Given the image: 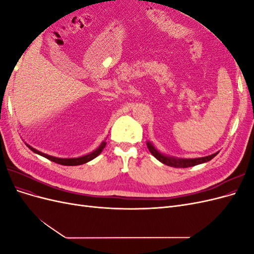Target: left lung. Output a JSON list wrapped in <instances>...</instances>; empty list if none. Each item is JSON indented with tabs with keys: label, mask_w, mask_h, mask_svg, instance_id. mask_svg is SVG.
Returning <instances> with one entry per match:
<instances>
[{
	"label": "left lung",
	"mask_w": 254,
	"mask_h": 254,
	"mask_svg": "<svg viewBox=\"0 0 254 254\" xmlns=\"http://www.w3.org/2000/svg\"><path fill=\"white\" fill-rule=\"evenodd\" d=\"M146 144H147V147H148L149 151L151 152V155L153 157H155L157 160H159L160 162H162L163 164L172 166V167L186 168V167L195 166V165H198V164L207 162V161L212 160L218 153V152H216V153H213V155H211V156H206V157H202V158H196V159H179V158H174V157H168V156L162 155V153L159 152L155 148V146H153L150 142H147Z\"/></svg>",
	"instance_id": "1"
}]
</instances>
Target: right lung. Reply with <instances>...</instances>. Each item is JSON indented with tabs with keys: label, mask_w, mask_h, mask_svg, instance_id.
<instances>
[{
	"label": "right lung",
	"mask_w": 254,
	"mask_h": 254,
	"mask_svg": "<svg viewBox=\"0 0 254 254\" xmlns=\"http://www.w3.org/2000/svg\"><path fill=\"white\" fill-rule=\"evenodd\" d=\"M105 146H106V142L104 141L101 145H99V147L97 149H95L94 151H92L91 153H88V155H86V156H82V157H79V158H56V157L49 156V155H47V153H43L39 150H37L29 145H27V147L30 150H33L35 153H38V155L47 158V159L53 161V162H55V163H58V164H61V165H66V166H75V165L84 164V163L89 162V161L93 160L94 158H96L99 155V153L103 151V149L105 148Z\"/></svg>",
	"instance_id": "add662e5"
}]
</instances>
